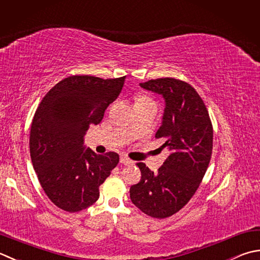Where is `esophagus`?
Segmentation results:
<instances>
[{
    "label": "esophagus",
    "instance_id": "obj_1",
    "mask_svg": "<svg viewBox=\"0 0 260 260\" xmlns=\"http://www.w3.org/2000/svg\"><path fill=\"white\" fill-rule=\"evenodd\" d=\"M120 164H123L125 166H133L134 162L129 160L127 156H120Z\"/></svg>",
    "mask_w": 260,
    "mask_h": 260
}]
</instances>
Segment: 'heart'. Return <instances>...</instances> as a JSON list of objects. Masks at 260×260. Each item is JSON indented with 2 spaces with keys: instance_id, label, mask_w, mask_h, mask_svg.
Listing matches in <instances>:
<instances>
[{
  "instance_id": "heart-1",
  "label": "heart",
  "mask_w": 260,
  "mask_h": 260,
  "mask_svg": "<svg viewBox=\"0 0 260 260\" xmlns=\"http://www.w3.org/2000/svg\"><path fill=\"white\" fill-rule=\"evenodd\" d=\"M152 103H154V101L147 95H139L135 100V105H145V104H152Z\"/></svg>"
}]
</instances>
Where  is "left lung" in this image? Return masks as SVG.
Instances as JSON below:
<instances>
[{
  "label": "left lung",
  "instance_id": "obj_1",
  "mask_svg": "<svg viewBox=\"0 0 260 260\" xmlns=\"http://www.w3.org/2000/svg\"><path fill=\"white\" fill-rule=\"evenodd\" d=\"M142 88L164 96L166 107L156 139H164L170 155L156 174L137 164L141 180L129 189L131 201L156 218L180 211L204 177L213 149V127L204 101L190 84L174 78L150 80Z\"/></svg>",
  "mask_w": 260,
  "mask_h": 260
}]
</instances>
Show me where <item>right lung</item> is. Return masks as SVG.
Returning <instances> with one entry per match:
<instances>
[{"label": "right lung", "mask_w": 260, "mask_h": 260, "mask_svg": "<svg viewBox=\"0 0 260 260\" xmlns=\"http://www.w3.org/2000/svg\"><path fill=\"white\" fill-rule=\"evenodd\" d=\"M125 79L69 76L36 110L29 142L34 169L46 195L66 212H80L98 201L99 186L118 165L115 152L96 154L85 149L84 135L91 124L103 120Z\"/></svg>", "instance_id": "obj_1"}]
</instances>
